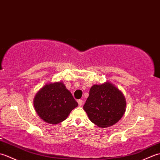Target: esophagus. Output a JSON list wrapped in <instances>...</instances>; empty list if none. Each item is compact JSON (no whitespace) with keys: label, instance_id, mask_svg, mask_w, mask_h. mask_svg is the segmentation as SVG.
I'll list each match as a JSON object with an SVG mask.
<instances>
[{"label":"esophagus","instance_id":"esophagus-1","mask_svg":"<svg viewBox=\"0 0 160 160\" xmlns=\"http://www.w3.org/2000/svg\"><path fill=\"white\" fill-rule=\"evenodd\" d=\"M78 105H79L80 107H81L83 104V101L82 100H78Z\"/></svg>","mask_w":160,"mask_h":160}]
</instances>
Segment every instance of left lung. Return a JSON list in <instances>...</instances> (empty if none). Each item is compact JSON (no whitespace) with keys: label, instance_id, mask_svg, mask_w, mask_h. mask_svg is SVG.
<instances>
[{"label":"left lung","instance_id":"left-lung-1","mask_svg":"<svg viewBox=\"0 0 160 160\" xmlns=\"http://www.w3.org/2000/svg\"><path fill=\"white\" fill-rule=\"evenodd\" d=\"M93 124L101 128L111 127L120 120L126 109L124 96L110 82L95 84L83 107Z\"/></svg>","mask_w":160,"mask_h":160}]
</instances>
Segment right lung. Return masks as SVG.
<instances>
[{"instance_id":"add662e5","label":"right lung","mask_w":160,"mask_h":160,"mask_svg":"<svg viewBox=\"0 0 160 160\" xmlns=\"http://www.w3.org/2000/svg\"><path fill=\"white\" fill-rule=\"evenodd\" d=\"M33 104L39 117L52 124L65 120L78 105L72 94L61 82L43 87L36 93Z\"/></svg>"}]
</instances>
